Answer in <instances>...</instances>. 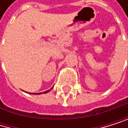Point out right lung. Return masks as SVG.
<instances>
[{"mask_svg": "<svg viewBox=\"0 0 128 128\" xmlns=\"http://www.w3.org/2000/svg\"><path fill=\"white\" fill-rule=\"evenodd\" d=\"M52 88H51L50 90H46V91H44V92H42V93H31V94H43V93H44V94H46V93H48V92H49L50 90H52Z\"/></svg>", "mask_w": 128, "mask_h": 128, "instance_id": "right-lung-1", "label": "right lung"}]
</instances>
